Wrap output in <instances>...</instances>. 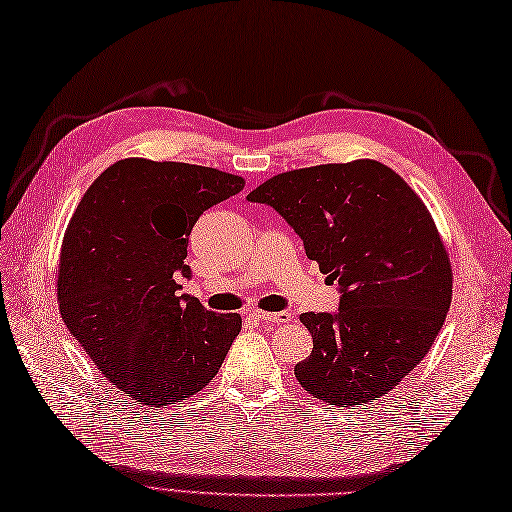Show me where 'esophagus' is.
Listing matches in <instances>:
<instances>
[{
	"label": "esophagus",
	"mask_w": 512,
	"mask_h": 512,
	"mask_svg": "<svg viewBox=\"0 0 512 512\" xmlns=\"http://www.w3.org/2000/svg\"><path fill=\"white\" fill-rule=\"evenodd\" d=\"M254 317L258 321H265V323H289L293 319V315L286 313V310H280V313H265V310H254Z\"/></svg>",
	"instance_id": "34e87169"
}]
</instances>
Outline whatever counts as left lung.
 Returning <instances> with one entry per match:
<instances>
[{
	"instance_id": "obj_1",
	"label": "left lung",
	"mask_w": 512,
	"mask_h": 512,
	"mask_svg": "<svg viewBox=\"0 0 512 512\" xmlns=\"http://www.w3.org/2000/svg\"><path fill=\"white\" fill-rule=\"evenodd\" d=\"M247 199L280 213L339 282V313L299 317L313 352L295 365L297 382L343 408L393 391L428 354L452 302V265L426 204L367 158L280 173Z\"/></svg>"
}]
</instances>
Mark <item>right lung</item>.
Here are the masks:
<instances>
[{
    "label": "right lung",
    "mask_w": 512,
    "mask_h": 512,
    "mask_svg": "<svg viewBox=\"0 0 512 512\" xmlns=\"http://www.w3.org/2000/svg\"><path fill=\"white\" fill-rule=\"evenodd\" d=\"M243 178L189 162L126 158L99 176L73 213L58 263V306L104 378L165 408L217 376L241 315L180 295L199 215L243 191Z\"/></svg>",
    "instance_id": "right-lung-1"
}]
</instances>
